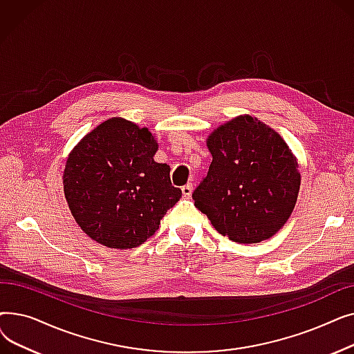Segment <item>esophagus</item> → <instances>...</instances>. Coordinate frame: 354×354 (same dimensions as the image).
I'll return each instance as SVG.
<instances>
[{"label": "esophagus", "mask_w": 354, "mask_h": 354, "mask_svg": "<svg viewBox=\"0 0 354 354\" xmlns=\"http://www.w3.org/2000/svg\"><path fill=\"white\" fill-rule=\"evenodd\" d=\"M192 191H194L192 183H188V185H185V187H182V195H183V198H189V196L192 195Z\"/></svg>", "instance_id": "obj_1"}]
</instances>
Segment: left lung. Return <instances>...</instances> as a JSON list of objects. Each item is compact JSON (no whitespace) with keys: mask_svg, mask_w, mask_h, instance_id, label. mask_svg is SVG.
I'll list each match as a JSON object with an SVG mask.
<instances>
[{"mask_svg":"<svg viewBox=\"0 0 354 354\" xmlns=\"http://www.w3.org/2000/svg\"><path fill=\"white\" fill-rule=\"evenodd\" d=\"M207 145L212 162L192 198L214 228L239 244L261 243L281 230L301 180L283 138L247 115L219 126Z\"/></svg>","mask_w":354,"mask_h":354,"instance_id":"obj_1","label":"left lung"}]
</instances>
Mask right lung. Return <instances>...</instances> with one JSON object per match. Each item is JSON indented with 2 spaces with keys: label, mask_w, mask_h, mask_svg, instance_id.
Returning a JSON list of instances; mask_svg holds the SVG:
<instances>
[{
  "label": "right lung",
  "mask_w": 354,
  "mask_h": 354,
  "mask_svg": "<svg viewBox=\"0 0 354 354\" xmlns=\"http://www.w3.org/2000/svg\"><path fill=\"white\" fill-rule=\"evenodd\" d=\"M158 143L146 127L111 118L70 153L63 175L68 208L80 228L109 248H135L158 231L182 196L171 167L153 160Z\"/></svg>",
  "instance_id": "add662e5"
}]
</instances>
